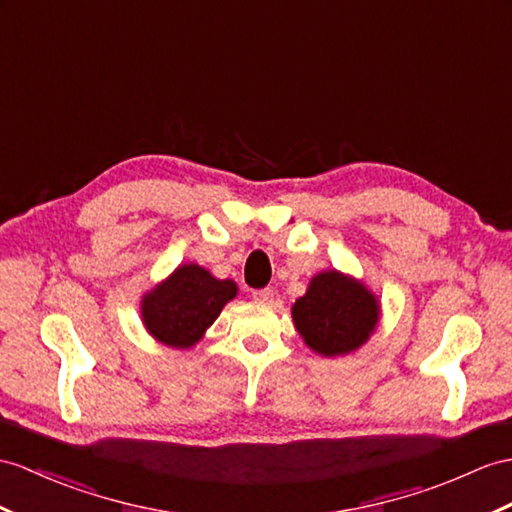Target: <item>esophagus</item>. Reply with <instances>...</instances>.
<instances>
[{"instance_id":"esophagus-1","label":"esophagus","mask_w":512,"mask_h":512,"mask_svg":"<svg viewBox=\"0 0 512 512\" xmlns=\"http://www.w3.org/2000/svg\"><path fill=\"white\" fill-rule=\"evenodd\" d=\"M252 297L254 302L258 304H269L273 299V289H258V291H252Z\"/></svg>"}]
</instances>
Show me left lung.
I'll return each mask as SVG.
<instances>
[{"instance_id": "obj_1", "label": "left lung", "mask_w": 512, "mask_h": 512, "mask_svg": "<svg viewBox=\"0 0 512 512\" xmlns=\"http://www.w3.org/2000/svg\"><path fill=\"white\" fill-rule=\"evenodd\" d=\"M295 330L319 356H347L376 332L380 299L365 282L326 269L310 278L306 293L291 308Z\"/></svg>"}]
</instances>
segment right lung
Wrapping results in <instances>:
<instances>
[{"instance_id": "right-lung-1", "label": "right lung", "mask_w": 512, "mask_h": 512, "mask_svg": "<svg viewBox=\"0 0 512 512\" xmlns=\"http://www.w3.org/2000/svg\"><path fill=\"white\" fill-rule=\"evenodd\" d=\"M239 295L234 280H219L206 267L184 263L141 297L145 330L173 350H189L204 339L223 306Z\"/></svg>"}]
</instances>
